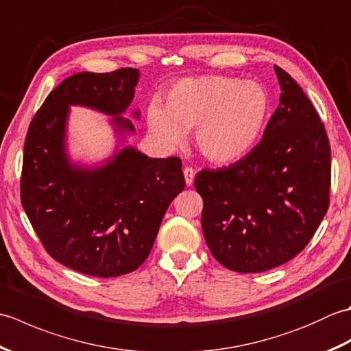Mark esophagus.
Listing matches in <instances>:
<instances>
[{
  "instance_id": "obj_1",
  "label": "esophagus",
  "mask_w": 351,
  "mask_h": 351,
  "mask_svg": "<svg viewBox=\"0 0 351 351\" xmlns=\"http://www.w3.org/2000/svg\"><path fill=\"white\" fill-rule=\"evenodd\" d=\"M184 176H185V184L190 185L193 184V181H195V169L193 167H185L184 169Z\"/></svg>"
}]
</instances>
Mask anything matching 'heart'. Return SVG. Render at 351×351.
<instances>
[{
    "label": "heart",
    "mask_w": 351,
    "mask_h": 351,
    "mask_svg": "<svg viewBox=\"0 0 351 351\" xmlns=\"http://www.w3.org/2000/svg\"><path fill=\"white\" fill-rule=\"evenodd\" d=\"M270 111L265 88L255 81L221 75L189 78L167 95L166 108L149 107L147 122L155 137L178 145L184 131H195V145L205 160L229 164L252 151Z\"/></svg>",
    "instance_id": "b5f03b06"
}]
</instances>
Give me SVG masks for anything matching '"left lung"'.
<instances>
[{
  "label": "left lung",
  "mask_w": 351,
  "mask_h": 351,
  "mask_svg": "<svg viewBox=\"0 0 351 351\" xmlns=\"http://www.w3.org/2000/svg\"><path fill=\"white\" fill-rule=\"evenodd\" d=\"M274 71L282 93L263 140L240 161L195 178L208 249L238 273L271 270L299 255L329 208L326 128L294 78Z\"/></svg>",
  "instance_id": "obj_1"
}]
</instances>
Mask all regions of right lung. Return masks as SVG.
Wrapping results in <instances>:
<instances>
[{"instance_id":"right-lung-1","label":"right lung","mask_w":351,"mask_h":351,"mask_svg":"<svg viewBox=\"0 0 351 351\" xmlns=\"http://www.w3.org/2000/svg\"><path fill=\"white\" fill-rule=\"evenodd\" d=\"M138 75L123 68L66 78L33 117L24 145L21 202L29 223L52 258L96 278H116L145 263L170 202L185 187L178 156L149 158L126 146L99 167L69 160V107L113 116L117 136L125 137L134 125L121 114L134 99Z\"/></svg>"}]
</instances>
